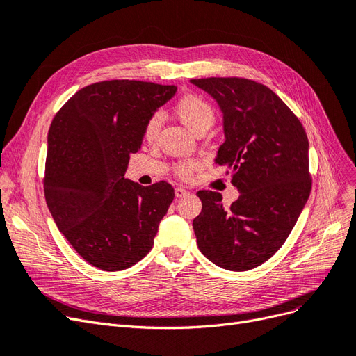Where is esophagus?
Returning a JSON list of instances; mask_svg holds the SVG:
<instances>
[{"label": "esophagus", "instance_id": "obj_1", "mask_svg": "<svg viewBox=\"0 0 356 356\" xmlns=\"http://www.w3.org/2000/svg\"><path fill=\"white\" fill-rule=\"evenodd\" d=\"M186 193H189L185 188H181V186H177L176 189H175V195H176V198H181V196H185Z\"/></svg>", "mask_w": 356, "mask_h": 356}]
</instances>
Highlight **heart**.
<instances>
[{
	"label": "heart",
	"instance_id": "heart-1",
	"mask_svg": "<svg viewBox=\"0 0 356 356\" xmlns=\"http://www.w3.org/2000/svg\"><path fill=\"white\" fill-rule=\"evenodd\" d=\"M175 110L177 117L180 118V122L183 124H186L192 131H195V134H198V131L204 129H209L216 120V111L213 108V105L205 101L202 97L195 94H188L185 97H181L177 101ZM161 123L163 118L158 113L149 115L147 123L143 126V139L147 142H154L158 131L161 129ZM196 167H198V163L193 160H181L175 164V171L179 177L188 179Z\"/></svg>",
	"mask_w": 356,
	"mask_h": 356
}]
</instances>
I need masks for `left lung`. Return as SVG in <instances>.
<instances>
[{"mask_svg":"<svg viewBox=\"0 0 356 356\" xmlns=\"http://www.w3.org/2000/svg\"><path fill=\"white\" fill-rule=\"evenodd\" d=\"M216 98L226 142L216 163L227 167L241 192L225 208L222 196L200 191L193 220L200 251L216 266L252 270L283 246L311 193L308 136L293 111L266 85L243 77L192 79Z\"/></svg>","mask_w":356,"mask_h":356,"instance_id":"1","label":"left lung"}]
</instances>
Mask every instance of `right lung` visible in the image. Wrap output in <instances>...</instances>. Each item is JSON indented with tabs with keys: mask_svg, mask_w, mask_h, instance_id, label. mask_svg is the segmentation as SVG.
<instances>
[{
	"mask_svg": "<svg viewBox=\"0 0 356 356\" xmlns=\"http://www.w3.org/2000/svg\"><path fill=\"white\" fill-rule=\"evenodd\" d=\"M176 90L127 79L97 82L77 90L52 118L45 201L64 238L99 270L120 271L147 255L175 200L170 183L140 186L124 171L149 115Z\"/></svg>",
	"mask_w": 356,
	"mask_h": 356,
	"instance_id": "add662e5",
	"label": "right lung"
}]
</instances>
